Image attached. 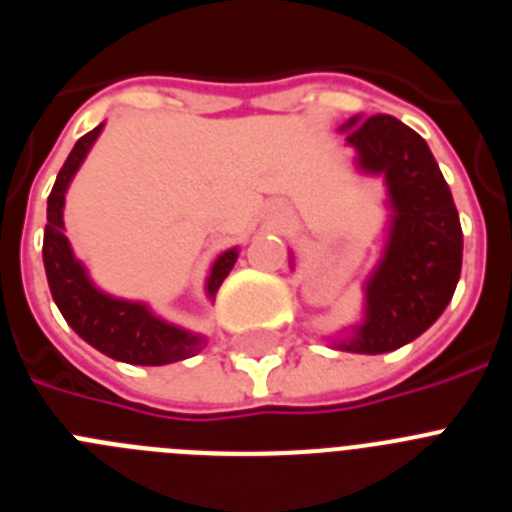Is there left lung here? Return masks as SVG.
Wrapping results in <instances>:
<instances>
[{
    "label": "left lung",
    "instance_id": "8db88e82",
    "mask_svg": "<svg viewBox=\"0 0 512 512\" xmlns=\"http://www.w3.org/2000/svg\"><path fill=\"white\" fill-rule=\"evenodd\" d=\"M356 169L387 187V241L364 282V318L330 341L351 354H387L431 328L454 297L461 235L451 189L431 148L392 115L351 117L341 125Z\"/></svg>",
    "mask_w": 512,
    "mask_h": 512
}]
</instances>
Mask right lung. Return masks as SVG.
<instances>
[{
    "label": "right lung",
    "instance_id": "add662e5",
    "mask_svg": "<svg viewBox=\"0 0 512 512\" xmlns=\"http://www.w3.org/2000/svg\"><path fill=\"white\" fill-rule=\"evenodd\" d=\"M104 122L76 140L56 184L48 197V225L43 235V264L53 302L58 305L66 323L79 333L89 346L102 351L115 361L135 366H164L194 356L207 343L202 333L179 328L169 320L158 318L156 312L138 300H122L107 295L89 277L87 266L74 256L69 238L63 235V205L71 179L92 151L94 140L102 133ZM238 246L228 248L212 261L210 277L205 282L207 300H215L217 289L225 282L233 264L238 261Z\"/></svg>",
    "mask_w": 512,
    "mask_h": 512
}]
</instances>
